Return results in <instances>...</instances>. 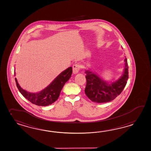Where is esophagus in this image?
I'll use <instances>...</instances> for the list:
<instances>
[{
    "label": "esophagus",
    "mask_w": 151,
    "mask_h": 151,
    "mask_svg": "<svg viewBox=\"0 0 151 151\" xmlns=\"http://www.w3.org/2000/svg\"><path fill=\"white\" fill-rule=\"evenodd\" d=\"M81 69V65L78 64H74L73 67V71L74 74H77L78 72L80 71Z\"/></svg>",
    "instance_id": "1"
}]
</instances>
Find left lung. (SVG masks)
Segmentation results:
<instances>
[{"label":"left lung","instance_id":"obj_1","mask_svg":"<svg viewBox=\"0 0 151 151\" xmlns=\"http://www.w3.org/2000/svg\"><path fill=\"white\" fill-rule=\"evenodd\" d=\"M124 73L120 78L111 84L107 83L96 74L91 71H86L87 84L85 93L91 101L96 103H105L113 100L121 93L128 78V67L126 58Z\"/></svg>","mask_w":151,"mask_h":151}]
</instances>
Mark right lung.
Wrapping results in <instances>:
<instances>
[{
	"mask_svg": "<svg viewBox=\"0 0 151 151\" xmlns=\"http://www.w3.org/2000/svg\"><path fill=\"white\" fill-rule=\"evenodd\" d=\"M72 73V67L68 68L60 73L49 86L37 93H31L24 90L19 85L16 78L15 81L18 90L27 100L37 106H47L57 100L64 84L70 78Z\"/></svg>",
	"mask_w": 151,
	"mask_h": 151,
	"instance_id": "1",
	"label": "right lung"
}]
</instances>
